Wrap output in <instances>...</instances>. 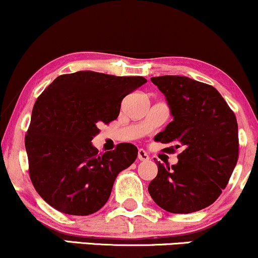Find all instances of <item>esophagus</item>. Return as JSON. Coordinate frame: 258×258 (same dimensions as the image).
<instances>
[{
	"mask_svg": "<svg viewBox=\"0 0 258 258\" xmlns=\"http://www.w3.org/2000/svg\"><path fill=\"white\" fill-rule=\"evenodd\" d=\"M138 160H141V161H148V160H149V155H148L146 150L143 149L138 150Z\"/></svg>",
	"mask_w": 258,
	"mask_h": 258,
	"instance_id": "esophagus-1",
	"label": "esophagus"
}]
</instances>
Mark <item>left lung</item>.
Instances as JSON below:
<instances>
[{
    "label": "left lung",
    "instance_id": "obj_1",
    "mask_svg": "<svg viewBox=\"0 0 258 258\" xmlns=\"http://www.w3.org/2000/svg\"><path fill=\"white\" fill-rule=\"evenodd\" d=\"M165 94L173 121L156 141L174 144L167 153L178 154V162L164 166L149 183L150 197L172 214H190L214 204L229 182L238 161L236 117L212 86L186 76L152 78Z\"/></svg>",
    "mask_w": 258,
    "mask_h": 258
}]
</instances>
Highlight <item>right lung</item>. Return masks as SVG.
I'll use <instances>...</instances> for the list:
<instances>
[{
  "instance_id": "add662e5",
  "label": "right lung",
  "mask_w": 258,
  "mask_h": 258,
  "mask_svg": "<svg viewBox=\"0 0 258 258\" xmlns=\"http://www.w3.org/2000/svg\"><path fill=\"white\" fill-rule=\"evenodd\" d=\"M142 76L78 72L58 76L38 97L25 136L29 174L58 211L87 216L102 209L117 174L135 162L131 143L98 153L92 139L120 114L121 102L144 85Z\"/></svg>"
}]
</instances>
